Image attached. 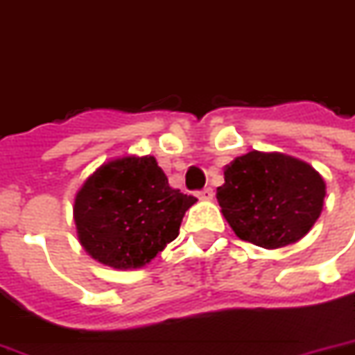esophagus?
Here are the masks:
<instances>
[{
	"label": "esophagus",
	"instance_id": "obj_1",
	"mask_svg": "<svg viewBox=\"0 0 355 355\" xmlns=\"http://www.w3.org/2000/svg\"><path fill=\"white\" fill-rule=\"evenodd\" d=\"M198 198L201 201H211L214 198V191H212V188H203L201 191H198Z\"/></svg>",
	"mask_w": 355,
	"mask_h": 355
}]
</instances>
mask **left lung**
<instances>
[{"mask_svg": "<svg viewBox=\"0 0 355 355\" xmlns=\"http://www.w3.org/2000/svg\"><path fill=\"white\" fill-rule=\"evenodd\" d=\"M324 198L322 175L280 152L252 150L235 157L216 190L235 235L269 250L301 241L322 214Z\"/></svg>", "mask_w": 355, "mask_h": 355, "instance_id": "8db88e82", "label": "left lung"}]
</instances>
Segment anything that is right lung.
I'll return each mask as SVG.
<instances>
[{"label": "right lung", "mask_w": 355, "mask_h": 355, "mask_svg": "<svg viewBox=\"0 0 355 355\" xmlns=\"http://www.w3.org/2000/svg\"><path fill=\"white\" fill-rule=\"evenodd\" d=\"M196 201L171 188L154 156H124L99 165L84 180L73 218L84 250L125 271L150 263L175 241Z\"/></svg>", "instance_id": "add662e5"}]
</instances>
